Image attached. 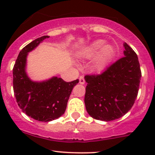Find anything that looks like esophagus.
<instances>
[{"mask_svg": "<svg viewBox=\"0 0 155 155\" xmlns=\"http://www.w3.org/2000/svg\"><path fill=\"white\" fill-rule=\"evenodd\" d=\"M79 79V83L81 84H84L85 83V79H84V78L83 76H80Z\"/></svg>", "mask_w": 155, "mask_h": 155, "instance_id": "1", "label": "esophagus"}]
</instances>
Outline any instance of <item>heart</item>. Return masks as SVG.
Instances as JSON below:
<instances>
[{"instance_id": "1", "label": "heart", "mask_w": 155, "mask_h": 155, "mask_svg": "<svg viewBox=\"0 0 155 155\" xmlns=\"http://www.w3.org/2000/svg\"><path fill=\"white\" fill-rule=\"evenodd\" d=\"M105 41L96 40L90 45L83 49L79 53L80 58H90L97 54L95 66L101 69L107 64L114 54V49L111 45H105Z\"/></svg>"}]
</instances>
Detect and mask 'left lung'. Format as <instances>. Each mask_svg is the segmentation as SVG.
<instances>
[{
  "label": "left lung",
  "instance_id": "obj_1",
  "mask_svg": "<svg viewBox=\"0 0 155 155\" xmlns=\"http://www.w3.org/2000/svg\"><path fill=\"white\" fill-rule=\"evenodd\" d=\"M124 57L101 74L86 75L84 96L87 111L95 120H114L124 116L134 104L141 77L138 56L124 43Z\"/></svg>",
  "mask_w": 155,
  "mask_h": 155
}]
</instances>
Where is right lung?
Listing matches in <instances>:
<instances>
[{
  "label": "right lung",
  "instance_id": "obj_1",
  "mask_svg": "<svg viewBox=\"0 0 155 155\" xmlns=\"http://www.w3.org/2000/svg\"><path fill=\"white\" fill-rule=\"evenodd\" d=\"M48 35H44L25 46L19 53L13 68V89L19 107L35 120L49 122L65 113L73 88L79 79L66 82L61 78L35 82L25 72L28 53L34 49Z\"/></svg>",
  "mask_w": 155,
  "mask_h": 155
}]
</instances>
